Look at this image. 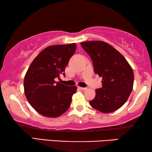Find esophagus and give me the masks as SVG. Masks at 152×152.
I'll return each instance as SVG.
<instances>
[{
  "mask_svg": "<svg viewBox=\"0 0 152 152\" xmlns=\"http://www.w3.org/2000/svg\"><path fill=\"white\" fill-rule=\"evenodd\" d=\"M79 88H80L81 90H83V91L86 90V89H87V88H86V87H79Z\"/></svg>",
  "mask_w": 152,
  "mask_h": 152,
  "instance_id": "esophagus-1",
  "label": "esophagus"
}]
</instances>
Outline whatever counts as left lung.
<instances>
[{
  "instance_id": "1",
  "label": "left lung",
  "mask_w": 152,
  "mask_h": 152,
  "mask_svg": "<svg viewBox=\"0 0 152 152\" xmlns=\"http://www.w3.org/2000/svg\"><path fill=\"white\" fill-rule=\"evenodd\" d=\"M81 45L92 59L95 72L102 77V87L95 90V98L89 103L102 113L116 111L132 93L134 80L132 67L125 58L107 43L91 41Z\"/></svg>"
}]
</instances>
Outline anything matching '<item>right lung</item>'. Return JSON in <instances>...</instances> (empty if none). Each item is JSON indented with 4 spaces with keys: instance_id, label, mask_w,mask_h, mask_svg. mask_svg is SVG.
<instances>
[{
    "instance_id": "obj_1",
    "label": "right lung",
    "mask_w": 152,
    "mask_h": 152,
    "mask_svg": "<svg viewBox=\"0 0 152 152\" xmlns=\"http://www.w3.org/2000/svg\"><path fill=\"white\" fill-rule=\"evenodd\" d=\"M76 50L75 43L55 45L43 50L32 62L24 78V91L31 106L41 115L56 118L70 107L76 86H68L59 80Z\"/></svg>"
}]
</instances>
